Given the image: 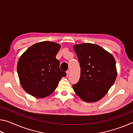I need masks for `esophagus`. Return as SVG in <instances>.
Returning a JSON list of instances; mask_svg holds the SVG:
<instances>
[{"instance_id":"1","label":"esophagus","mask_w":133,"mask_h":133,"mask_svg":"<svg viewBox=\"0 0 133 133\" xmlns=\"http://www.w3.org/2000/svg\"><path fill=\"white\" fill-rule=\"evenodd\" d=\"M69 75V71H66V77H68V76Z\"/></svg>"}]
</instances>
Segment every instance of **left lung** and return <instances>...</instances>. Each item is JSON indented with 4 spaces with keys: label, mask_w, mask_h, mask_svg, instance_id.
<instances>
[{
    "label": "left lung",
    "mask_w": 133,
    "mask_h": 133,
    "mask_svg": "<svg viewBox=\"0 0 133 133\" xmlns=\"http://www.w3.org/2000/svg\"><path fill=\"white\" fill-rule=\"evenodd\" d=\"M73 49L81 68L79 81L73 85L74 91L85 102H97L107 93L116 79L115 58L97 44H76Z\"/></svg>",
    "instance_id": "left-lung-1"
}]
</instances>
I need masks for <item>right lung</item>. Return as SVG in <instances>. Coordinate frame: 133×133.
<instances>
[{
	"mask_svg": "<svg viewBox=\"0 0 133 133\" xmlns=\"http://www.w3.org/2000/svg\"><path fill=\"white\" fill-rule=\"evenodd\" d=\"M61 45L50 41L37 43L20 57L17 66L23 89L35 97L42 98L51 94L66 73L60 70L56 55Z\"/></svg>",
	"mask_w": 133,
	"mask_h": 133,
	"instance_id": "right-lung-1",
	"label": "right lung"
}]
</instances>
